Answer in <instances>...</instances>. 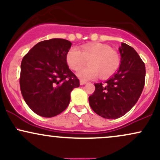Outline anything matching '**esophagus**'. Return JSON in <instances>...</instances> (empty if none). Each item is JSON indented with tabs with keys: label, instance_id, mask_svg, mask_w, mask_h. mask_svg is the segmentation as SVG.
<instances>
[{
	"label": "esophagus",
	"instance_id": "1",
	"mask_svg": "<svg viewBox=\"0 0 160 160\" xmlns=\"http://www.w3.org/2000/svg\"><path fill=\"white\" fill-rule=\"evenodd\" d=\"M86 82H85V81H83V80H80V85H84V84H86Z\"/></svg>",
	"mask_w": 160,
	"mask_h": 160
}]
</instances>
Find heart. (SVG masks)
Segmentation results:
<instances>
[{
    "mask_svg": "<svg viewBox=\"0 0 160 160\" xmlns=\"http://www.w3.org/2000/svg\"><path fill=\"white\" fill-rule=\"evenodd\" d=\"M87 61L89 66L77 73L78 78L85 81L96 79L99 74L102 78H108L116 72L120 65L118 52L103 43L83 45L81 49L71 47L66 55L67 64L75 71L85 65Z\"/></svg>",
    "mask_w": 160,
    "mask_h": 160,
    "instance_id": "obj_1",
    "label": "heart"
}]
</instances>
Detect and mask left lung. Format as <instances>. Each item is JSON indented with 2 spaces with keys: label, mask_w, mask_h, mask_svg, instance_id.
Here are the masks:
<instances>
[{
  "label": "left lung",
  "mask_w": 160,
  "mask_h": 160,
  "mask_svg": "<svg viewBox=\"0 0 160 160\" xmlns=\"http://www.w3.org/2000/svg\"><path fill=\"white\" fill-rule=\"evenodd\" d=\"M120 68L104 83H95L89 97L95 113L106 119H117L136 104L145 82V65L132 47L121 43Z\"/></svg>",
  "instance_id": "obj_1"
}]
</instances>
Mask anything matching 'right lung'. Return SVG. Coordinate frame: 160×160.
Instances as JSON below:
<instances>
[{
	"instance_id": "obj_1",
	"label": "right lung",
	"mask_w": 160,
	"mask_h": 160,
	"mask_svg": "<svg viewBox=\"0 0 160 160\" xmlns=\"http://www.w3.org/2000/svg\"><path fill=\"white\" fill-rule=\"evenodd\" d=\"M71 45L60 38L43 40L23 57L20 89L26 104L38 115L52 117L61 113L70 103L71 92L80 86L66 62Z\"/></svg>"
}]
</instances>
